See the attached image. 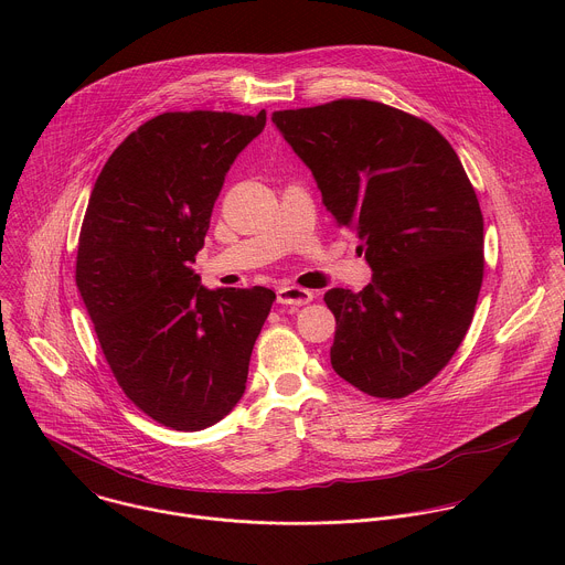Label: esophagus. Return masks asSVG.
Returning <instances> with one entry per match:
<instances>
[{"mask_svg": "<svg viewBox=\"0 0 565 565\" xmlns=\"http://www.w3.org/2000/svg\"><path fill=\"white\" fill-rule=\"evenodd\" d=\"M312 299V292L306 288H297V286H281L277 290V303L284 306H303Z\"/></svg>", "mask_w": 565, "mask_h": 565, "instance_id": "esophagus-1", "label": "esophagus"}]
</instances>
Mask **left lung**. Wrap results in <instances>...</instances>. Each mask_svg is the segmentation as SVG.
<instances>
[{
    "instance_id": "8db88e82",
    "label": "left lung",
    "mask_w": 565,
    "mask_h": 565,
    "mask_svg": "<svg viewBox=\"0 0 565 565\" xmlns=\"http://www.w3.org/2000/svg\"><path fill=\"white\" fill-rule=\"evenodd\" d=\"M273 122L373 270L364 290L324 295L335 373L375 397L418 391L460 347L486 266L460 158L429 122L373 100L275 111Z\"/></svg>"
}]
</instances>
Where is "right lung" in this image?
<instances>
[{
	"mask_svg": "<svg viewBox=\"0 0 565 565\" xmlns=\"http://www.w3.org/2000/svg\"><path fill=\"white\" fill-rule=\"evenodd\" d=\"M264 127L266 111L147 120L109 156L79 230L75 284L103 353L134 405L177 431L234 409L275 301L192 270L225 174Z\"/></svg>",
	"mask_w": 565,
	"mask_h": 565,
	"instance_id": "obj_1",
	"label": "right lung"
}]
</instances>
